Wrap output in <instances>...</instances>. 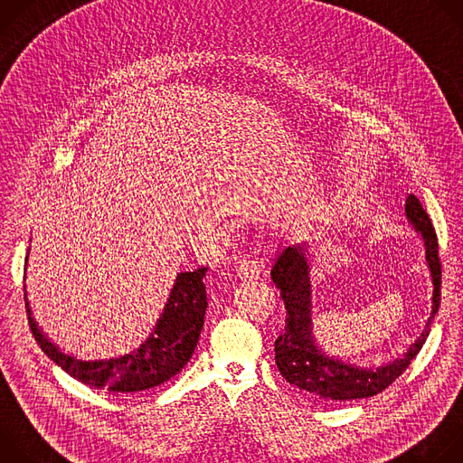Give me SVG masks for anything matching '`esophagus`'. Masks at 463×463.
Returning <instances> with one entry per match:
<instances>
[{"label": "esophagus", "instance_id": "obj_1", "mask_svg": "<svg viewBox=\"0 0 463 463\" xmlns=\"http://www.w3.org/2000/svg\"><path fill=\"white\" fill-rule=\"evenodd\" d=\"M260 269H261V266H260L258 258H254V256H245V258L240 261V277H241V279H247V280L258 279Z\"/></svg>", "mask_w": 463, "mask_h": 463}]
</instances>
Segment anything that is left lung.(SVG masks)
<instances>
[{
  "instance_id": "left-lung-1",
  "label": "left lung",
  "mask_w": 463,
  "mask_h": 463,
  "mask_svg": "<svg viewBox=\"0 0 463 463\" xmlns=\"http://www.w3.org/2000/svg\"><path fill=\"white\" fill-rule=\"evenodd\" d=\"M407 218L425 241V258L430 269L434 293L432 313L425 332L409 348L403 359H395L379 368H363L329 357L317 345L311 322V291H309V266L302 247L284 249L271 268V279L280 289L286 306V327L275 341V361L282 377L289 383L313 393L324 402H352L372 398L388 388L412 363L423 348L434 315L441 300V261L438 256V236L430 218L423 211L416 195L407 197Z\"/></svg>"
}]
</instances>
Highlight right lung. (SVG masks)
Wrapping results in <instances>:
<instances>
[{
    "label": "right lung",
    "instance_id": "add662e5",
    "mask_svg": "<svg viewBox=\"0 0 463 463\" xmlns=\"http://www.w3.org/2000/svg\"><path fill=\"white\" fill-rule=\"evenodd\" d=\"M207 269L200 268L177 275L154 332L134 352L97 361H82L63 354L38 327L27 293H24L31 332L43 354L80 383L108 393H141L174 377L192 357L205 320L207 289L203 277Z\"/></svg>",
    "mask_w": 463,
    "mask_h": 463
}]
</instances>
